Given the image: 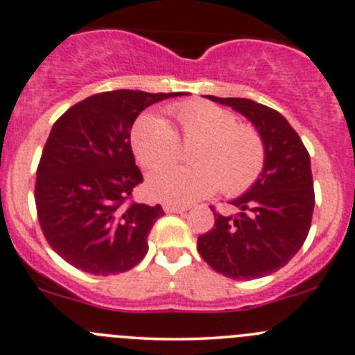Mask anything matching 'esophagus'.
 <instances>
[{
    "instance_id": "1",
    "label": "esophagus",
    "mask_w": 355,
    "mask_h": 355,
    "mask_svg": "<svg viewBox=\"0 0 355 355\" xmlns=\"http://www.w3.org/2000/svg\"><path fill=\"white\" fill-rule=\"evenodd\" d=\"M164 210L167 214H178L188 210V205H178V203H164Z\"/></svg>"
}]
</instances>
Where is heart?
Masks as SVG:
<instances>
[{
  "label": "heart",
  "mask_w": 355,
  "mask_h": 355,
  "mask_svg": "<svg viewBox=\"0 0 355 355\" xmlns=\"http://www.w3.org/2000/svg\"><path fill=\"white\" fill-rule=\"evenodd\" d=\"M173 125L157 114H143L131 129V146L146 169H157L175 158L180 142L198 141L192 153L195 166L162 168L148 178V191L164 202L188 203L217 189L238 195L250 188L266 164V146L254 125L238 122L227 108L209 101H186L171 108Z\"/></svg>",
  "instance_id": "heart-1"
}]
</instances>
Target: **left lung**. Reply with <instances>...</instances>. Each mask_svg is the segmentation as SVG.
<instances>
[{"label": "left lung", "instance_id": "left-lung-1", "mask_svg": "<svg viewBox=\"0 0 355 355\" xmlns=\"http://www.w3.org/2000/svg\"><path fill=\"white\" fill-rule=\"evenodd\" d=\"M243 114L261 132L266 164L245 195L231 202L240 214L210 207L214 227L198 236V254L226 278L257 279L288 264L311 230L314 182L311 157L279 112L247 98L207 96Z\"/></svg>", "mask_w": 355, "mask_h": 355}]
</instances>
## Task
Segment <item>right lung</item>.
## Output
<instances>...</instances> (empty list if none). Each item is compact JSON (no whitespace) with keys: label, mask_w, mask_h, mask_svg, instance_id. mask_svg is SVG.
Listing matches in <instances>:
<instances>
[{"label":"right lung","mask_w":355,"mask_h":355,"mask_svg":"<svg viewBox=\"0 0 355 355\" xmlns=\"http://www.w3.org/2000/svg\"><path fill=\"white\" fill-rule=\"evenodd\" d=\"M181 94L105 91L72 105L53 124L34 198L44 238L70 266L108 276L143 261L164 210L131 200L143 182L131 128L146 107Z\"/></svg>","instance_id":"add662e5"}]
</instances>
